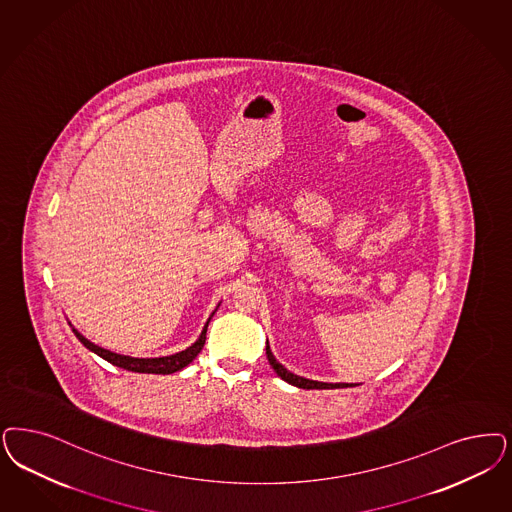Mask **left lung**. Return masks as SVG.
Segmentation results:
<instances>
[{
    "label": "left lung",
    "mask_w": 512,
    "mask_h": 512,
    "mask_svg": "<svg viewBox=\"0 0 512 512\" xmlns=\"http://www.w3.org/2000/svg\"><path fill=\"white\" fill-rule=\"evenodd\" d=\"M266 357H268V363H270V367L276 371V374H278L282 380H285L287 384H291V386H297V388L302 389H335L348 388V386H350V384H327V382H318V380H308V378H302V376H297V374L287 371L282 363H278L276 357L270 352L268 342H266Z\"/></svg>",
    "instance_id": "1"
}]
</instances>
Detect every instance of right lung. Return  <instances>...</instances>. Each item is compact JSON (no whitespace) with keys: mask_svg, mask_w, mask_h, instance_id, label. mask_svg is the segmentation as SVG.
<instances>
[{"mask_svg":"<svg viewBox=\"0 0 512 512\" xmlns=\"http://www.w3.org/2000/svg\"><path fill=\"white\" fill-rule=\"evenodd\" d=\"M215 310H217V308H215ZM213 314H215V312H213ZM210 319L206 321L202 333H200L198 340L194 342L193 346H189V348L183 350V352L174 353V355H166V357H130V355L109 352V350H104V348L92 344V342L81 335L77 329H73V333L81 340V344H83L85 348H89L90 352L100 355L102 359H106L107 363H111V365H115V367H121V369H126V371L145 372V374H172V372L185 369L189 363H193L194 357L202 352L204 342H206V331H208Z\"/></svg>","mask_w":512,"mask_h":512,"instance_id":"1","label":"right lung"}]
</instances>
